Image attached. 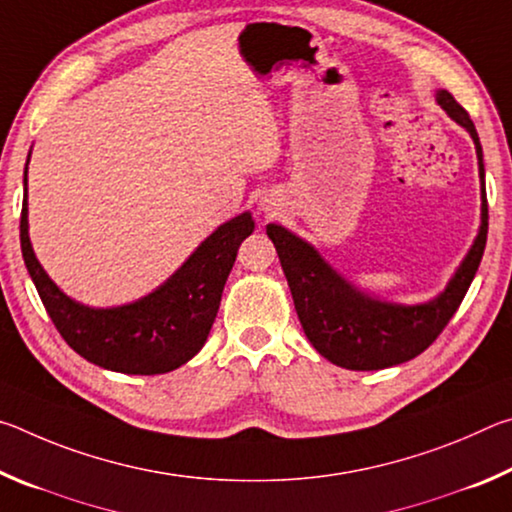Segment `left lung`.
Wrapping results in <instances>:
<instances>
[{"label": "left lung", "instance_id": "obj_1", "mask_svg": "<svg viewBox=\"0 0 512 512\" xmlns=\"http://www.w3.org/2000/svg\"><path fill=\"white\" fill-rule=\"evenodd\" d=\"M449 117L472 135L483 183V151L467 110L447 90L436 94ZM266 235L273 241L287 275L293 305L311 345L327 361L348 370H381L418 357L438 339L456 314L467 289L479 271L485 239H488V198L481 187V228L472 248L438 298L422 305L381 302L354 289L334 271L314 246L282 225L268 223Z\"/></svg>", "mask_w": 512, "mask_h": 512}]
</instances>
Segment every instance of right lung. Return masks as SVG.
Returning <instances> with one entry per match:
<instances>
[{"mask_svg":"<svg viewBox=\"0 0 512 512\" xmlns=\"http://www.w3.org/2000/svg\"><path fill=\"white\" fill-rule=\"evenodd\" d=\"M29 164V160H27ZM27 171L20 216V244L33 284L49 318L69 348L97 366L126 375H162L198 354L221 305L237 250L255 221L244 212L223 223L167 282L131 305L85 307L65 296L33 255L29 241Z\"/></svg>","mask_w":512,"mask_h":512,"instance_id":"right-lung-1","label":"right lung"}]
</instances>
